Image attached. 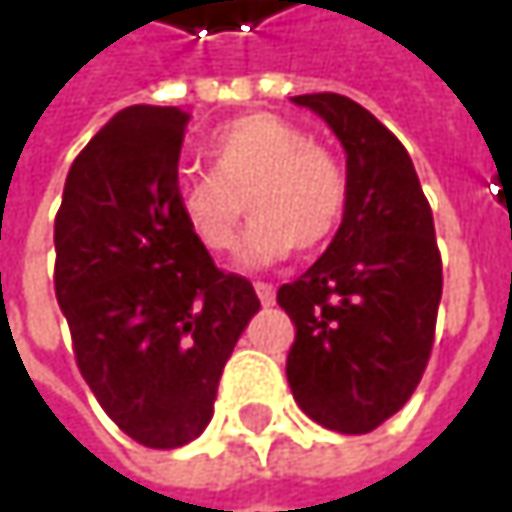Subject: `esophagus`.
I'll list each match as a JSON object with an SVG mask.
<instances>
[{
    "label": "esophagus",
    "mask_w": 512,
    "mask_h": 512,
    "mask_svg": "<svg viewBox=\"0 0 512 512\" xmlns=\"http://www.w3.org/2000/svg\"><path fill=\"white\" fill-rule=\"evenodd\" d=\"M255 290H257V299H260L263 305H272V302H275V287H272V284H263V281H257Z\"/></svg>",
    "instance_id": "obj_1"
}]
</instances>
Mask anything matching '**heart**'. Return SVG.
<instances>
[{
    "label": "heart",
    "instance_id": "obj_1",
    "mask_svg": "<svg viewBox=\"0 0 512 512\" xmlns=\"http://www.w3.org/2000/svg\"><path fill=\"white\" fill-rule=\"evenodd\" d=\"M210 174L186 171L174 207L189 237L207 255L237 243L243 201L252 225L240 243L246 266H266L296 246L311 252L332 240L347 210V171L338 156L278 115H243L207 145Z\"/></svg>",
    "mask_w": 512,
    "mask_h": 512
}]
</instances>
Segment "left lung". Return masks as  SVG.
<instances>
[{"mask_svg":"<svg viewBox=\"0 0 512 512\" xmlns=\"http://www.w3.org/2000/svg\"><path fill=\"white\" fill-rule=\"evenodd\" d=\"M347 154V210L323 257L278 287L296 326L287 382L326 430H376L418 388L442 299L433 210L400 139L344 94H302Z\"/></svg>","mask_w":512,"mask_h":512,"instance_id":"obj_1","label":"left lung"}]
</instances>
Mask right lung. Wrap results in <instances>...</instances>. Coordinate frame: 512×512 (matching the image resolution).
Returning <instances> with one entry per match:
<instances>
[{"label": "right lung", "instance_id": "right-lung-1", "mask_svg": "<svg viewBox=\"0 0 512 512\" xmlns=\"http://www.w3.org/2000/svg\"><path fill=\"white\" fill-rule=\"evenodd\" d=\"M189 115L118 112L73 159L55 216V299L82 379L139 445H189L260 299L183 228L174 189Z\"/></svg>", "mask_w": 512, "mask_h": 512}]
</instances>
